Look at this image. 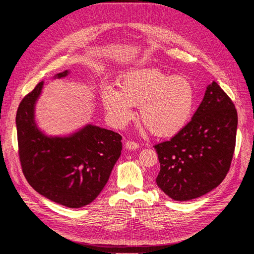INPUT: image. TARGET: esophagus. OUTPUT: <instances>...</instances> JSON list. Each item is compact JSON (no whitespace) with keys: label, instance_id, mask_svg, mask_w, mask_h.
Wrapping results in <instances>:
<instances>
[{"label":"esophagus","instance_id":"1","mask_svg":"<svg viewBox=\"0 0 254 254\" xmlns=\"http://www.w3.org/2000/svg\"><path fill=\"white\" fill-rule=\"evenodd\" d=\"M125 147L128 150H134V149L139 148V144L135 142H132V141H127V142H125Z\"/></svg>","mask_w":254,"mask_h":254}]
</instances>
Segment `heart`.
<instances>
[{
  "instance_id": "obj_1",
  "label": "heart",
  "mask_w": 254,
  "mask_h": 254,
  "mask_svg": "<svg viewBox=\"0 0 254 254\" xmlns=\"http://www.w3.org/2000/svg\"><path fill=\"white\" fill-rule=\"evenodd\" d=\"M120 91L107 86L102 103L109 119L124 126L140 107V118L153 134L171 136L188 125L196 104V90L190 80L165 74L158 68H137L119 81Z\"/></svg>"
}]
</instances>
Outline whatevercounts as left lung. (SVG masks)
Masks as SVG:
<instances>
[{
    "label": "left lung",
    "instance_id": "left-lung-1",
    "mask_svg": "<svg viewBox=\"0 0 254 254\" xmlns=\"http://www.w3.org/2000/svg\"><path fill=\"white\" fill-rule=\"evenodd\" d=\"M236 129L235 106L213 81L188 125L170 141L153 146L160 162L157 186L176 201L217 188L231 165Z\"/></svg>",
    "mask_w": 254,
    "mask_h": 254
}]
</instances>
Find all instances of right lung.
Wrapping results in <instances>:
<instances>
[{
  "label": "right lung",
  "instance_id": "add662e5",
  "mask_svg": "<svg viewBox=\"0 0 254 254\" xmlns=\"http://www.w3.org/2000/svg\"><path fill=\"white\" fill-rule=\"evenodd\" d=\"M70 71L54 76L64 78ZM41 81L19 106L16 124L23 174L36 191L67 207L91 203L108 182L122 151V136L92 124L67 135H48L38 127L35 108Z\"/></svg>",
  "mask_w": 254,
  "mask_h": 254
}]
</instances>
